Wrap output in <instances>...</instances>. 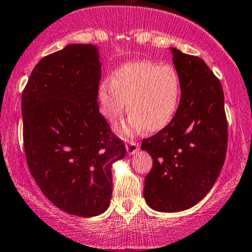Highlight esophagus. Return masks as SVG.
<instances>
[{
    "instance_id": "1",
    "label": "esophagus",
    "mask_w": 252,
    "mask_h": 252,
    "mask_svg": "<svg viewBox=\"0 0 252 252\" xmlns=\"http://www.w3.org/2000/svg\"><path fill=\"white\" fill-rule=\"evenodd\" d=\"M126 148V152H128V155L133 156L137 152V151H139V144H136L135 141H128Z\"/></svg>"
}]
</instances>
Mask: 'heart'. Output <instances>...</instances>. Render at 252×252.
<instances>
[{
  "label": "heart",
  "mask_w": 252,
  "mask_h": 252,
  "mask_svg": "<svg viewBox=\"0 0 252 252\" xmlns=\"http://www.w3.org/2000/svg\"><path fill=\"white\" fill-rule=\"evenodd\" d=\"M181 95V82L170 65L150 60L126 63L97 89L100 112L110 122L122 115L126 101V122L116 126L121 135H130L142 128L156 133L173 119Z\"/></svg>",
  "instance_id": "1"
}]
</instances>
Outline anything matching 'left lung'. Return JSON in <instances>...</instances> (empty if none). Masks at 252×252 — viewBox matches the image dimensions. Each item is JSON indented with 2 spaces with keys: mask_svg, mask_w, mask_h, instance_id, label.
<instances>
[{
  "mask_svg": "<svg viewBox=\"0 0 252 252\" xmlns=\"http://www.w3.org/2000/svg\"><path fill=\"white\" fill-rule=\"evenodd\" d=\"M181 99L170 123L142 140L153 165L144 197L160 213L187 210L208 194L223 166L227 119L222 86L203 59L170 48Z\"/></svg>",
  "mask_w": 252,
  "mask_h": 252,
  "instance_id": "8db88e82",
  "label": "left lung"
}]
</instances>
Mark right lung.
I'll list each match as a JSON object with an SVG mask.
<instances>
[{
	"mask_svg": "<svg viewBox=\"0 0 252 252\" xmlns=\"http://www.w3.org/2000/svg\"><path fill=\"white\" fill-rule=\"evenodd\" d=\"M99 48L68 44L35 66L21 95L24 148L43 194L71 215L107 210L115 161L126 156L99 112Z\"/></svg>",
	"mask_w": 252,
	"mask_h": 252,
	"instance_id": "1",
	"label": "right lung"
}]
</instances>
